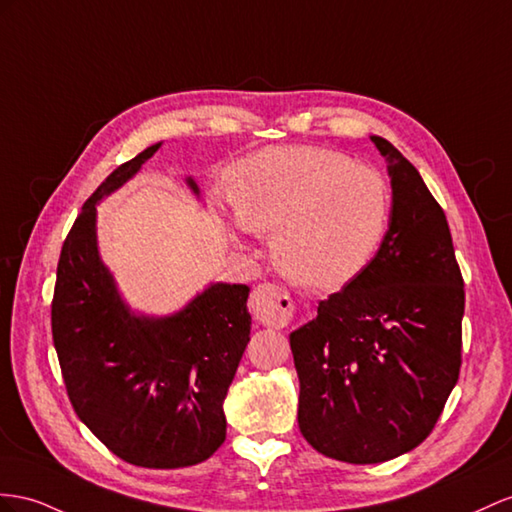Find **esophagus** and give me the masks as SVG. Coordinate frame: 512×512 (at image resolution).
I'll use <instances>...</instances> for the list:
<instances>
[{"label":"esophagus","instance_id":"esophagus-1","mask_svg":"<svg viewBox=\"0 0 512 512\" xmlns=\"http://www.w3.org/2000/svg\"><path fill=\"white\" fill-rule=\"evenodd\" d=\"M248 309H251L255 320L261 324L285 326L294 316V300L279 285L261 283L253 290L251 300H248Z\"/></svg>","mask_w":512,"mask_h":512}]
</instances>
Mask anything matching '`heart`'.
<instances>
[{"label": "heart", "mask_w": 512, "mask_h": 512, "mask_svg": "<svg viewBox=\"0 0 512 512\" xmlns=\"http://www.w3.org/2000/svg\"><path fill=\"white\" fill-rule=\"evenodd\" d=\"M240 231L272 233L287 277L337 290L370 266L391 220V188L372 166L320 147H268L233 168Z\"/></svg>", "instance_id": "obj_1"}]
</instances>
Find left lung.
I'll return each instance as SVG.
<instances>
[{"mask_svg":"<svg viewBox=\"0 0 512 512\" xmlns=\"http://www.w3.org/2000/svg\"><path fill=\"white\" fill-rule=\"evenodd\" d=\"M391 220L357 279L320 300L290 335L298 428L313 450L352 465L417 448L461 372L463 274L448 220L417 168L381 136Z\"/></svg>","mask_w":512,"mask_h":512,"instance_id":"obj_1","label":"left lung"}]
</instances>
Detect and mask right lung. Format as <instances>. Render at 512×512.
Instances as JSON below:
<instances>
[{"label": "right lung", "mask_w": 512, "mask_h": 512, "mask_svg": "<svg viewBox=\"0 0 512 512\" xmlns=\"http://www.w3.org/2000/svg\"><path fill=\"white\" fill-rule=\"evenodd\" d=\"M160 149L121 164L84 203L62 244L51 333L77 417L123 461L203 463L227 437L222 400L251 335L248 287L214 283L175 316H134L97 251V203ZM190 188L199 192L188 179Z\"/></svg>", "instance_id": "obj_1"}]
</instances>
